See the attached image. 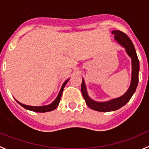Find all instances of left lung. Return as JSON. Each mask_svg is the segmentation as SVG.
I'll return each instance as SVG.
<instances>
[{
	"instance_id": "left-lung-1",
	"label": "left lung",
	"mask_w": 149,
	"mask_h": 149,
	"mask_svg": "<svg viewBox=\"0 0 149 149\" xmlns=\"http://www.w3.org/2000/svg\"><path fill=\"white\" fill-rule=\"evenodd\" d=\"M112 34L115 35V40L119 44L120 46L125 49L127 54L131 58L132 64V73H131V81L129 88L126 92L119 97L114 98L109 100L108 101L99 102L95 101L89 97L87 92V88L85 85V81L82 79V94L85 103L89 108L98 112H112V111L117 110L121 108L126 104L132 97L133 94L135 93L136 89L138 82H139V62L134 44L132 42L127 36L120 31H112Z\"/></svg>"
}]
</instances>
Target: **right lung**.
<instances>
[{
  "mask_svg": "<svg viewBox=\"0 0 149 149\" xmlns=\"http://www.w3.org/2000/svg\"><path fill=\"white\" fill-rule=\"evenodd\" d=\"M70 79H67L65 82L63 83L62 85L61 88V90L59 91L58 94V96L57 97L55 98V100L54 101L52 102V103L49 104V105H46V106H40V107H33V106H28V105H24L23 103H20L19 102L18 100L17 103H19V105H21L22 107H24V109H28V110H31V111H33V112H50V111H52L54 110L55 109L57 108V107L58 106L59 104V102H60V100L61 97V95H62V92H63V91H64V87H65L66 84L67 83V82L69 81Z\"/></svg>",
  "mask_w": 149,
  "mask_h": 149,
  "instance_id": "obj_1",
  "label": "right lung"
}]
</instances>
